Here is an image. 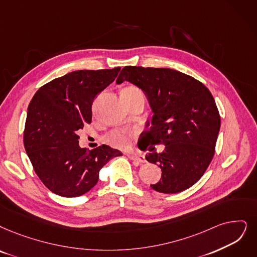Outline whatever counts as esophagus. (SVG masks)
Listing matches in <instances>:
<instances>
[{
  "mask_svg": "<svg viewBox=\"0 0 257 257\" xmlns=\"http://www.w3.org/2000/svg\"><path fill=\"white\" fill-rule=\"evenodd\" d=\"M127 157L134 161L136 164H139V163H145L147 160L145 158V156L143 155H139V154H134V153H126Z\"/></svg>",
  "mask_w": 257,
  "mask_h": 257,
  "instance_id": "34e87169",
  "label": "esophagus"
}]
</instances>
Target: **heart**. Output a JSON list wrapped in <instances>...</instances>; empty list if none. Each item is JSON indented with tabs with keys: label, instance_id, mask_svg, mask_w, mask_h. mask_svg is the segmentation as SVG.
I'll list each match as a JSON object with an SVG mask.
<instances>
[{
	"label": "heart",
	"instance_id": "b5f03b06",
	"mask_svg": "<svg viewBox=\"0 0 257 257\" xmlns=\"http://www.w3.org/2000/svg\"><path fill=\"white\" fill-rule=\"evenodd\" d=\"M121 93L127 95L130 98L143 97V93L140 88L136 86H128L123 89ZM131 136V133L125 130H114L109 132L105 136V142L115 148H124L127 145V139Z\"/></svg>",
	"mask_w": 257,
	"mask_h": 257
}]
</instances>
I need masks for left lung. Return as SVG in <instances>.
Here are the masks:
<instances>
[{
    "mask_svg": "<svg viewBox=\"0 0 257 257\" xmlns=\"http://www.w3.org/2000/svg\"><path fill=\"white\" fill-rule=\"evenodd\" d=\"M123 81L143 90L154 112L151 126L138 141L140 150L151 152L146 159L162 171L151 188L166 194L189 189L211 163L220 128L210 90L200 81L170 68L125 66L116 82ZM157 144L166 146L163 152L155 151Z\"/></svg>",
    "mask_w": 257,
    "mask_h": 257,
    "instance_id": "1",
    "label": "left lung"
}]
</instances>
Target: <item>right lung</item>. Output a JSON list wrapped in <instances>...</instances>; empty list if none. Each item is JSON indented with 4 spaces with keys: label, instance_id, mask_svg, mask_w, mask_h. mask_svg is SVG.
<instances>
[{
    "label": "right lung",
    "instance_id": "1",
    "mask_svg": "<svg viewBox=\"0 0 257 257\" xmlns=\"http://www.w3.org/2000/svg\"><path fill=\"white\" fill-rule=\"evenodd\" d=\"M120 67L76 70L41 86L28 105L24 147L44 186L63 197L93 189L99 172L118 150L102 145L81 149L77 133L91 122L95 97L115 80Z\"/></svg>",
    "mask_w": 257,
    "mask_h": 257
}]
</instances>
